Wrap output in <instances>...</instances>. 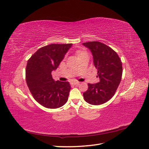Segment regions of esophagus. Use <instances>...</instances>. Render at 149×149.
Instances as JSON below:
<instances>
[{
    "mask_svg": "<svg viewBox=\"0 0 149 149\" xmlns=\"http://www.w3.org/2000/svg\"><path fill=\"white\" fill-rule=\"evenodd\" d=\"M73 84L75 85V86H78L79 84V82L78 81H76V82H73Z\"/></svg>",
    "mask_w": 149,
    "mask_h": 149,
    "instance_id": "1",
    "label": "esophagus"
}]
</instances>
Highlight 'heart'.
I'll use <instances>...</instances> for the list:
<instances>
[{
	"label": "heart",
	"instance_id": "1",
	"mask_svg": "<svg viewBox=\"0 0 149 149\" xmlns=\"http://www.w3.org/2000/svg\"><path fill=\"white\" fill-rule=\"evenodd\" d=\"M86 52H84V51H83V50H78L77 52H76V55H77V56H78H78H79L80 55H83V54H84V53H85Z\"/></svg>",
	"mask_w": 149,
	"mask_h": 149
}]
</instances>
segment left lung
I'll return each instance as SVG.
<instances>
[{"label":"left lung","instance_id":"1","mask_svg":"<svg viewBox=\"0 0 149 149\" xmlns=\"http://www.w3.org/2000/svg\"><path fill=\"white\" fill-rule=\"evenodd\" d=\"M91 50L94 66L97 70L100 82L88 83V89L83 93L86 102L92 105L106 102L114 95L123 74V65L117 53L100 42L83 43Z\"/></svg>","mask_w":149,"mask_h":149}]
</instances>
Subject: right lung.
<instances>
[{"label": "right lung", "instance_id": "right-lung-1", "mask_svg": "<svg viewBox=\"0 0 149 149\" xmlns=\"http://www.w3.org/2000/svg\"><path fill=\"white\" fill-rule=\"evenodd\" d=\"M72 43L51 44L39 48L27 61L26 82L35 100L45 107L56 109L68 100L69 82L55 81L52 71L56 70Z\"/></svg>", "mask_w": 149, "mask_h": 149}]
</instances>
